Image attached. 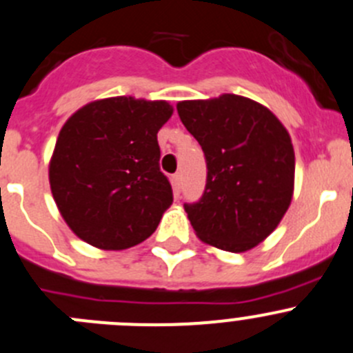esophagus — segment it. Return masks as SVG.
<instances>
[{
	"label": "esophagus",
	"instance_id": "esophagus-1",
	"mask_svg": "<svg viewBox=\"0 0 353 353\" xmlns=\"http://www.w3.org/2000/svg\"><path fill=\"white\" fill-rule=\"evenodd\" d=\"M171 183H173L174 194H179L180 189H182V173L173 174V179H171Z\"/></svg>",
	"mask_w": 353,
	"mask_h": 353
}]
</instances>
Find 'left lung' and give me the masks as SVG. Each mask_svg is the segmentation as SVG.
<instances>
[{
    "mask_svg": "<svg viewBox=\"0 0 353 353\" xmlns=\"http://www.w3.org/2000/svg\"><path fill=\"white\" fill-rule=\"evenodd\" d=\"M176 110L208 164L203 197L185 204L194 232L218 250H253L277 229L293 199L290 133L270 109L234 93L183 100Z\"/></svg>",
    "mask_w": 353,
    "mask_h": 353,
    "instance_id": "left-lung-1",
    "label": "left lung"
}]
</instances>
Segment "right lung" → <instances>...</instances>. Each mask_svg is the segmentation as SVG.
Here are the masks:
<instances>
[{"label": "right lung", "mask_w": 353, "mask_h": 353, "mask_svg": "<svg viewBox=\"0 0 353 353\" xmlns=\"http://www.w3.org/2000/svg\"><path fill=\"white\" fill-rule=\"evenodd\" d=\"M171 114L166 100L110 97L65 121L48 179L60 214L79 239L119 251L152 236L173 203L157 143Z\"/></svg>", "instance_id": "obj_1"}]
</instances>
